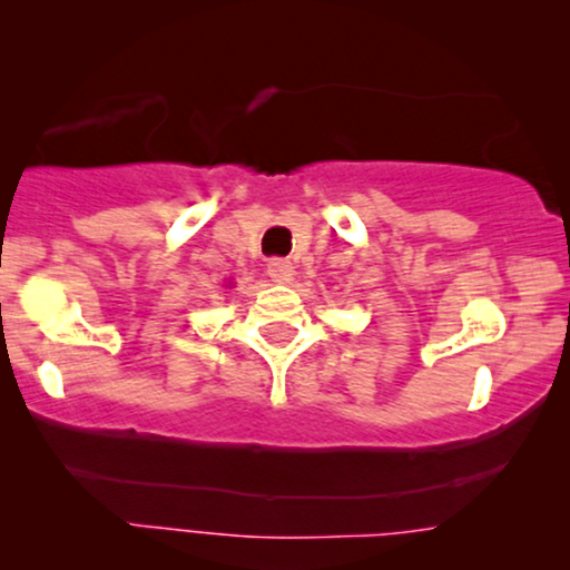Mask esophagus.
<instances>
[{
	"label": "esophagus",
	"instance_id": "obj_1",
	"mask_svg": "<svg viewBox=\"0 0 570 570\" xmlns=\"http://www.w3.org/2000/svg\"><path fill=\"white\" fill-rule=\"evenodd\" d=\"M267 275L275 279V283H291V279H293V264L283 259V256H275V259L267 262Z\"/></svg>",
	"mask_w": 570,
	"mask_h": 570
}]
</instances>
